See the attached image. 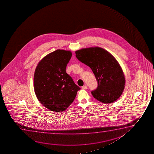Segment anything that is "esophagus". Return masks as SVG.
<instances>
[{
	"label": "esophagus",
	"mask_w": 154,
	"mask_h": 154,
	"mask_svg": "<svg viewBox=\"0 0 154 154\" xmlns=\"http://www.w3.org/2000/svg\"><path fill=\"white\" fill-rule=\"evenodd\" d=\"M82 88L83 89H86L87 88V86L86 85H85V86H84L82 87Z\"/></svg>",
	"instance_id": "34e87169"
}]
</instances>
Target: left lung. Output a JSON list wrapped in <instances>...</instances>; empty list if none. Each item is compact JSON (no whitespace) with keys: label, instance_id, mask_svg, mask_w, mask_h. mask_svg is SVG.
Listing matches in <instances>:
<instances>
[{"label":"left lung","instance_id":"1","mask_svg":"<svg viewBox=\"0 0 154 154\" xmlns=\"http://www.w3.org/2000/svg\"><path fill=\"white\" fill-rule=\"evenodd\" d=\"M77 58L91 68L98 83L91 91L96 99L105 103H113L122 94L125 79L116 59L107 51L100 47L76 51Z\"/></svg>","mask_w":154,"mask_h":154}]
</instances>
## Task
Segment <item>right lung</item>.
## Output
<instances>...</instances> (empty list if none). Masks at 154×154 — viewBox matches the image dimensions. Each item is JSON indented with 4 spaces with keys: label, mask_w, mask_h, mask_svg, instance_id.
Wrapping results in <instances>:
<instances>
[{
    "label": "right lung",
    "mask_w": 154,
    "mask_h": 154,
    "mask_svg": "<svg viewBox=\"0 0 154 154\" xmlns=\"http://www.w3.org/2000/svg\"><path fill=\"white\" fill-rule=\"evenodd\" d=\"M72 56L70 51L58 49L46 56L35 70L36 96L42 105L53 112L66 109L80 89L66 72Z\"/></svg>",
    "instance_id": "right-lung-1"
}]
</instances>
